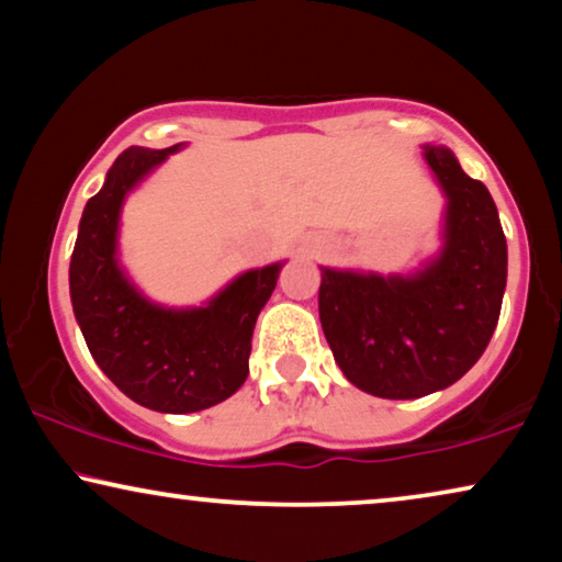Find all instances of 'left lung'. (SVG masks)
<instances>
[{
	"label": "left lung",
	"instance_id": "1",
	"mask_svg": "<svg viewBox=\"0 0 562 562\" xmlns=\"http://www.w3.org/2000/svg\"><path fill=\"white\" fill-rule=\"evenodd\" d=\"M424 159L447 198L437 257L408 274L321 267L328 347L344 378L378 398L458 383L488 347L506 290V236L488 187L450 148L426 144Z\"/></svg>",
	"mask_w": 562,
	"mask_h": 562
}]
</instances>
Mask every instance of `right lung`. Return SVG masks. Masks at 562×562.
Masks as SVG:
<instances>
[{
    "mask_svg": "<svg viewBox=\"0 0 562 562\" xmlns=\"http://www.w3.org/2000/svg\"><path fill=\"white\" fill-rule=\"evenodd\" d=\"M182 146L117 156L81 213L69 267L74 316L94 362L131 401L161 414L211 408L244 385L254 324L285 265L238 274L200 308H167L133 285L117 259L123 203Z\"/></svg>",
    "mask_w": 562,
    "mask_h": 562,
    "instance_id": "1",
    "label": "right lung"
}]
</instances>
